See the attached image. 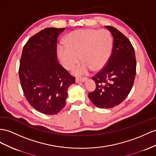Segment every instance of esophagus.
<instances>
[{
  "instance_id": "34e87169",
  "label": "esophagus",
  "mask_w": 156,
  "mask_h": 156,
  "mask_svg": "<svg viewBox=\"0 0 156 156\" xmlns=\"http://www.w3.org/2000/svg\"><path fill=\"white\" fill-rule=\"evenodd\" d=\"M87 80V78H76V82L78 83V82H83L86 81Z\"/></svg>"
}]
</instances>
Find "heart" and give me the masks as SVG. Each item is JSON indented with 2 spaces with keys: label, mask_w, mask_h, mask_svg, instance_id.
I'll use <instances>...</instances> for the list:
<instances>
[{
  "label": "heart",
  "mask_w": 156,
  "mask_h": 156,
  "mask_svg": "<svg viewBox=\"0 0 156 156\" xmlns=\"http://www.w3.org/2000/svg\"><path fill=\"white\" fill-rule=\"evenodd\" d=\"M65 46L58 45L57 53L63 66L70 70L80 61L82 64L74 70L77 75L90 69L98 71L107 65L113 47L112 35L108 30L80 29L71 31L64 39Z\"/></svg>",
  "instance_id": "obj_1"
}]
</instances>
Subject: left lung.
Returning a JSON list of instances; mask_svg holds the SVG:
<instances>
[{"mask_svg": "<svg viewBox=\"0 0 156 156\" xmlns=\"http://www.w3.org/2000/svg\"><path fill=\"white\" fill-rule=\"evenodd\" d=\"M113 37V47L107 65L92 78L95 90L88 94L99 108L109 109L121 103L133 87L136 69L135 52L129 39L112 26H105Z\"/></svg>", "mask_w": 156, "mask_h": 156, "instance_id": "8db88e82", "label": "left lung"}]
</instances>
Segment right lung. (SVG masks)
I'll return each instance as SVG.
<instances>
[{
  "mask_svg": "<svg viewBox=\"0 0 156 156\" xmlns=\"http://www.w3.org/2000/svg\"><path fill=\"white\" fill-rule=\"evenodd\" d=\"M63 28L47 27L31 37L23 48L19 77L31 106L45 115H56L66 105L75 77L57 61V37Z\"/></svg>",
  "mask_w": 156,
  "mask_h": 156,
  "instance_id": "add662e5",
  "label": "right lung"
}]
</instances>
